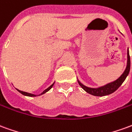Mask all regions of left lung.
<instances>
[{
    "mask_svg": "<svg viewBox=\"0 0 132 132\" xmlns=\"http://www.w3.org/2000/svg\"><path fill=\"white\" fill-rule=\"evenodd\" d=\"M130 71V56L129 53V48L127 49V66L125 69V71L123 72L117 80H114L112 82L106 84L105 86H100L98 88H90L88 86L83 85L80 80L78 79V82L79 83L80 86L82 88L87 92L89 94L94 95V96H105L108 95L111 93H112L114 91H116L119 87L122 85L123 82L125 81L126 78L127 77Z\"/></svg>",
    "mask_w": 132,
    "mask_h": 132,
    "instance_id": "8db88e82",
    "label": "left lung"
}]
</instances>
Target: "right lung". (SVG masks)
<instances>
[{"label": "right lung", "instance_id": "add662e5", "mask_svg": "<svg viewBox=\"0 0 132 132\" xmlns=\"http://www.w3.org/2000/svg\"><path fill=\"white\" fill-rule=\"evenodd\" d=\"M54 83H53V84H52V85L49 86V88H47L46 90H44V91L42 92V93L41 94L37 95L32 94V93H27V92L22 91V90H18V89H17V88H16V89H17V90H18V91L20 92V93L21 94L23 95H25V96H29V97H36V96H38V95H43V94H44V93H46V92H48L49 90H50V89L52 88V87H53V86H54Z\"/></svg>", "mask_w": 132, "mask_h": 132}]
</instances>
